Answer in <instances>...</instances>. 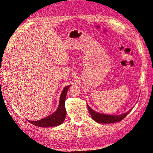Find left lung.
<instances>
[{"instance_id": "obj_1", "label": "left lung", "mask_w": 153, "mask_h": 153, "mask_svg": "<svg viewBox=\"0 0 153 153\" xmlns=\"http://www.w3.org/2000/svg\"><path fill=\"white\" fill-rule=\"evenodd\" d=\"M87 107L92 119H93L96 122L101 124H110L121 121L124 117H126V115L131 112V110H129L126 113L121 115H108L95 112L94 110L90 108V106L88 105Z\"/></svg>"}]
</instances>
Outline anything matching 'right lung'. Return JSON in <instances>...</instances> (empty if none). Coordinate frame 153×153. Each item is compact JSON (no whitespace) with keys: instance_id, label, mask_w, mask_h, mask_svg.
<instances>
[{"instance_id":"right-lung-1","label":"right lung","mask_w":153,"mask_h":153,"mask_svg":"<svg viewBox=\"0 0 153 153\" xmlns=\"http://www.w3.org/2000/svg\"><path fill=\"white\" fill-rule=\"evenodd\" d=\"M70 86L71 85H69L64 88L61 96H60L59 106L57 110L53 114L50 115L49 116L43 119L39 120V121H28L35 125V126L39 127H52L61 124L66 118V110L65 108V100L68 89Z\"/></svg>"}]
</instances>
